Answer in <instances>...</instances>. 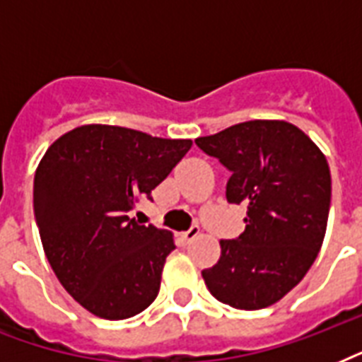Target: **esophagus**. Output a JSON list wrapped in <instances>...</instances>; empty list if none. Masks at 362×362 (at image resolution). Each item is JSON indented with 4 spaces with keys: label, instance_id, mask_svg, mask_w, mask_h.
<instances>
[{
    "label": "esophagus",
    "instance_id": "1",
    "mask_svg": "<svg viewBox=\"0 0 362 362\" xmlns=\"http://www.w3.org/2000/svg\"><path fill=\"white\" fill-rule=\"evenodd\" d=\"M199 233H201V229H199L197 226L192 227V229H187V231L182 233V240L186 242V244H189V242L195 240V238L199 237Z\"/></svg>",
    "mask_w": 362,
    "mask_h": 362
}]
</instances>
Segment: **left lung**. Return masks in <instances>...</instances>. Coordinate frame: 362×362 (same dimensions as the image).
<instances>
[{
	"mask_svg": "<svg viewBox=\"0 0 362 362\" xmlns=\"http://www.w3.org/2000/svg\"><path fill=\"white\" fill-rule=\"evenodd\" d=\"M195 144L231 170L227 201L247 206L246 229L220 240L204 284L233 308H267L303 280L321 250L331 206L325 153L286 120L242 122Z\"/></svg>",
	"mask_w": 362,
	"mask_h": 362,
	"instance_id": "1",
	"label": "left lung"
}]
</instances>
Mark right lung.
<instances>
[{
	"instance_id": "obj_1",
	"label": "right lung",
	"mask_w": 362,
	"mask_h": 362,
	"mask_svg": "<svg viewBox=\"0 0 362 362\" xmlns=\"http://www.w3.org/2000/svg\"><path fill=\"white\" fill-rule=\"evenodd\" d=\"M192 144L86 124L56 139L39 161L33 210L42 250L65 291L90 314L127 320L156 300L175 235L127 214Z\"/></svg>"
}]
</instances>
